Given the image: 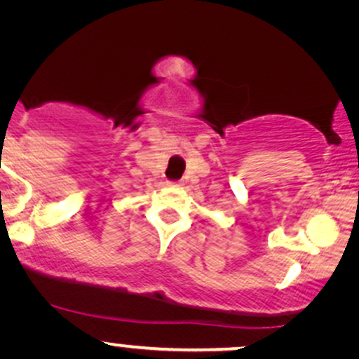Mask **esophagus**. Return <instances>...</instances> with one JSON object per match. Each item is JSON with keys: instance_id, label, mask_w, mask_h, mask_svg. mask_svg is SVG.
I'll return each mask as SVG.
<instances>
[{"instance_id": "34e87169", "label": "esophagus", "mask_w": 359, "mask_h": 359, "mask_svg": "<svg viewBox=\"0 0 359 359\" xmlns=\"http://www.w3.org/2000/svg\"><path fill=\"white\" fill-rule=\"evenodd\" d=\"M167 185H169V187H180V182H167Z\"/></svg>"}]
</instances>
